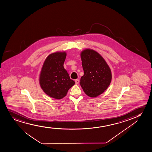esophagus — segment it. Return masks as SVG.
<instances>
[{"instance_id": "1", "label": "esophagus", "mask_w": 152, "mask_h": 152, "mask_svg": "<svg viewBox=\"0 0 152 152\" xmlns=\"http://www.w3.org/2000/svg\"><path fill=\"white\" fill-rule=\"evenodd\" d=\"M79 83V79H76L75 80V83L76 84V85H78Z\"/></svg>"}]
</instances>
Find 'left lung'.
I'll use <instances>...</instances> for the list:
<instances>
[{"label":"left lung","mask_w":152,"mask_h":152,"mask_svg":"<svg viewBox=\"0 0 152 152\" xmlns=\"http://www.w3.org/2000/svg\"><path fill=\"white\" fill-rule=\"evenodd\" d=\"M81 58L84 75L81 77L80 84L87 95L97 96L110 84V69L103 58L92 49L82 51Z\"/></svg>","instance_id":"left-lung-1"}]
</instances>
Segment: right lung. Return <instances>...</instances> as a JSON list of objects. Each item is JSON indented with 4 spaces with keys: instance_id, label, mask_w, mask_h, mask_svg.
<instances>
[{
    "instance_id": "right-lung-1",
    "label": "right lung",
    "mask_w": 152,
    "mask_h": 152,
    "mask_svg": "<svg viewBox=\"0 0 152 152\" xmlns=\"http://www.w3.org/2000/svg\"><path fill=\"white\" fill-rule=\"evenodd\" d=\"M66 56L65 52L51 53L46 59L42 68L40 86L46 94L54 99L64 97L75 84L63 66Z\"/></svg>"
}]
</instances>
